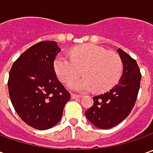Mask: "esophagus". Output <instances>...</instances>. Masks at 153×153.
I'll return each instance as SVG.
<instances>
[{
	"label": "esophagus",
	"instance_id": "34e87169",
	"mask_svg": "<svg viewBox=\"0 0 153 153\" xmlns=\"http://www.w3.org/2000/svg\"><path fill=\"white\" fill-rule=\"evenodd\" d=\"M80 98H82V95H78V94H71V99L72 100H76V99H80Z\"/></svg>",
	"mask_w": 153,
	"mask_h": 153
}]
</instances>
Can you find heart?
Here are the masks:
<instances>
[{
	"instance_id": "heart-1",
	"label": "heart",
	"mask_w": 153,
	"mask_h": 153,
	"mask_svg": "<svg viewBox=\"0 0 153 153\" xmlns=\"http://www.w3.org/2000/svg\"><path fill=\"white\" fill-rule=\"evenodd\" d=\"M123 60L113 52L96 45H84L74 48L70 55H58L54 69L59 78L69 83L80 74L84 77L71 82L69 88L74 91L87 92L94 88L104 91L119 80L123 71Z\"/></svg>"
}]
</instances>
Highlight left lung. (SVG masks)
Returning a JSON list of instances; mask_svg holds the SVG:
<instances>
[{"label":"left lung","mask_w":153,"mask_h":153,"mask_svg":"<svg viewBox=\"0 0 153 153\" xmlns=\"http://www.w3.org/2000/svg\"><path fill=\"white\" fill-rule=\"evenodd\" d=\"M123 72L111 90L93 98L94 105L85 111L88 120L97 128L108 129L119 124L131 112L138 95L141 74L136 61L121 48Z\"/></svg>","instance_id":"obj_1"}]
</instances>
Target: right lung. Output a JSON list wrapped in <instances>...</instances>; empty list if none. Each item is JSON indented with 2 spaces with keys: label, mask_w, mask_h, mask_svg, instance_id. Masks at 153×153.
I'll return each instance as SVG.
<instances>
[{
  "label": "right lung",
  "mask_w": 153,
  "mask_h": 153,
  "mask_svg": "<svg viewBox=\"0 0 153 153\" xmlns=\"http://www.w3.org/2000/svg\"><path fill=\"white\" fill-rule=\"evenodd\" d=\"M60 51L53 41L40 42L25 51L9 72V96L16 112L26 124L39 130L55 126L71 100L53 66Z\"/></svg>",
  "instance_id": "1"
}]
</instances>
